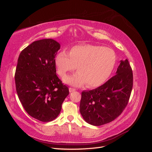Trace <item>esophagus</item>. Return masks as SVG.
Here are the masks:
<instances>
[{
    "label": "esophagus",
    "instance_id": "34e87169",
    "mask_svg": "<svg viewBox=\"0 0 152 152\" xmlns=\"http://www.w3.org/2000/svg\"><path fill=\"white\" fill-rule=\"evenodd\" d=\"M76 90L75 89H73V88H72V87H70V88H69V91H70V93H72V92H74V91H75Z\"/></svg>",
    "mask_w": 152,
    "mask_h": 152
}]
</instances>
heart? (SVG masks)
<instances>
[{"label": "heart", "instance_id": "b5f03b06", "mask_svg": "<svg viewBox=\"0 0 152 152\" xmlns=\"http://www.w3.org/2000/svg\"><path fill=\"white\" fill-rule=\"evenodd\" d=\"M114 50L100 45L80 44L70 49V53L61 50L55 57V65L59 76L64 77L76 68L75 74L64 81L73 86L94 87L102 85L111 75L116 63Z\"/></svg>", "mask_w": 152, "mask_h": 152}]
</instances>
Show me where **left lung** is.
Listing matches in <instances>:
<instances>
[{
    "instance_id": "1",
    "label": "left lung",
    "mask_w": 152,
    "mask_h": 152,
    "mask_svg": "<svg viewBox=\"0 0 152 152\" xmlns=\"http://www.w3.org/2000/svg\"><path fill=\"white\" fill-rule=\"evenodd\" d=\"M116 73L102 86L82 92L80 112L91 125L99 126L111 122L128 104L133 86V74L127 59L121 61Z\"/></svg>"
}]
</instances>
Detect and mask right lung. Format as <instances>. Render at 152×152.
I'll return each mask as SVG.
<instances>
[{"instance_id":"1","label":"right lung","mask_w":152,"mask_h":152,"mask_svg":"<svg viewBox=\"0 0 152 152\" xmlns=\"http://www.w3.org/2000/svg\"><path fill=\"white\" fill-rule=\"evenodd\" d=\"M60 44L51 39L35 41L21 52L15 72L16 89L25 111L43 122L56 118L69 94L56 75L55 57Z\"/></svg>"}]
</instances>
